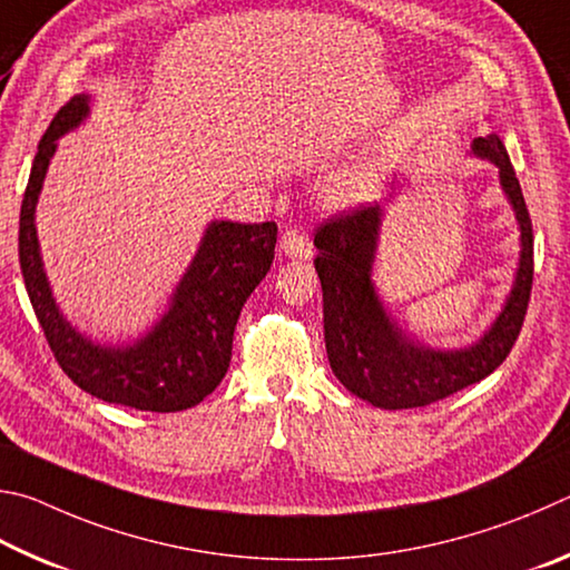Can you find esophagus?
<instances>
[{
    "label": "esophagus",
    "mask_w": 570,
    "mask_h": 570,
    "mask_svg": "<svg viewBox=\"0 0 570 570\" xmlns=\"http://www.w3.org/2000/svg\"><path fill=\"white\" fill-rule=\"evenodd\" d=\"M279 249H283L287 257L307 259V257H313V239L297 227L285 229V235L279 237Z\"/></svg>",
    "instance_id": "esophagus-1"
}]
</instances>
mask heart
Instances as JSON below:
<instances>
[{
  "mask_svg": "<svg viewBox=\"0 0 570 570\" xmlns=\"http://www.w3.org/2000/svg\"><path fill=\"white\" fill-rule=\"evenodd\" d=\"M375 179L367 169H353V173L343 175L337 183L327 189L333 203L337 205H357L373 195Z\"/></svg>",
  "mask_w": 570,
  "mask_h": 570,
  "instance_id": "obj_1",
  "label": "heart"
}]
</instances>
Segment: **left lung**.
<instances>
[{
  "label": "left lung",
  "mask_w": 570,
  "mask_h": 570,
  "mask_svg": "<svg viewBox=\"0 0 570 570\" xmlns=\"http://www.w3.org/2000/svg\"><path fill=\"white\" fill-rule=\"evenodd\" d=\"M471 153L498 167L501 189L521 229V257L511 293L473 345L441 351L407 335L375 291L373 263L383 207H357L315 233V269L323 285L327 361L353 395L385 411L423 407L491 375L521 333L533 285V227L511 157L498 135L475 137Z\"/></svg>",
  "instance_id": "8db88e82"
}]
</instances>
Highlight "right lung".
<instances>
[{"mask_svg":"<svg viewBox=\"0 0 570 570\" xmlns=\"http://www.w3.org/2000/svg\"><path fill=\"white\" fill-rule=\"evenodd\" d=\"M92 97L75 95L39 142L19 213V265L29 303L57 363L85 393L149 413L197 405L223 381L233 357V333L249 293L275 257L277 225L213 219L179 277L167 311L135 343L102 345L77 331L59 311L39 253L35 213L57 139L89 117Z\"/></svg>","mask_w":570,"mask_h":570,"instance_id":"1","label":"right lung"}]
</instances>
